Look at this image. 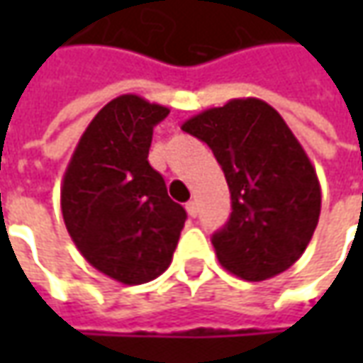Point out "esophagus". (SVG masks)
Here are the masks:
<instances>
[{"label":"esophagus","mask_w":363,"mask_h":363,"mask_svg":"<svg viewBox=\"0 0 363 363\" xmlns=\"http://www.w3.org/2000/svg\"><path fill=\"white\" fill-rule=\"evenodd\" d=\"M186 210H188V214L191 218L198 216V203H196V202H188V203H186Z\"/></svg>","instance_id":"obj_1"}]
</instances>
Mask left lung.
I'll list each match as a JSON object with an SVG mask.
<instances>
[{"instance_id": "1", "label": "left lung", "mask_w": 363, "mask_h": 363, "mask_svg": "<svg viewBox=\"0 0 363 363\" xmlns=\"http://www.w3.org/2000/svg\"><path fill=\"white\" fill-rule=\"evenodd\" d=\"M182 129L208 143L230 188L232 214L212 236L220 264L244 281L295 264L317 228L321 188L283 117L260 99H232Z\"/></svg>"}]
</instances>
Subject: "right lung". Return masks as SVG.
Listing matches in <instances>:
<instances>
[{
  "instance_id": "add662e5",
  "label": "right lung",
  "mask_w": 363,
  "mask_h": 363,
  "mask_svg": "<svg viewBox=\"0 0 363 363\" xmlns=\"http://www.w3.org/2000/svg\"><path fill=\"white\" fill-rule=\"evenodd\" d=\"M167 115V106L137 94L113 99L82 133L64 174L66 230L96 271L123 285L149 283L169 267L188 218L147 161L153 127Z\"/></svg>"
}]
</instances>
